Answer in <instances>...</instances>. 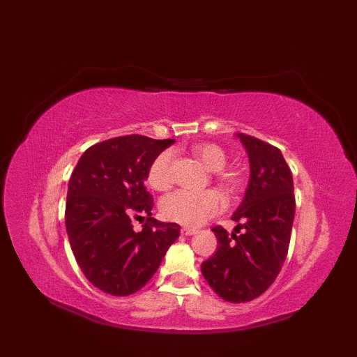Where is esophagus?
<instances>
[{
  "mask_svg": "<svg viewBox=\"0 0 357 357\" xmlns=\"http://www.w3.org/2000/svg\"><path fill=\"white\" fill-rule=\"evenodd\" d=\"M181 233L185 234V236H192V234L196 233V229H192V227H183V229H181Z\"/></svg>",
  "mask_w": 357,
  "mask_h": 357,
  "instance_id": "1",
  "label": "esophagus"
}]
</instances>
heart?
I'll use <instances>...</instances> for the list:
<instances>
[{
  "label": "heart",
  "instance_id": "b5f03b06",
  "mask_svg": "<svg viewBox=\"0 0 357 357\" xmlns=\"http://www.w3.org/2000/svg\"><path fill=\"white\" fill-rule=\"evenodd\" d=\"M192 155L213 172L215 181L224 192L234 195L244 185V176L238 169L227 167V151L215 142H196L190 147ZM147 183L156 192L169 190L173 184L172 153L162 151L150 162ZM224 207V199L216 190H176L161 201V213L169 221L187 227H199L216 216Z\"/></svg>",
  "mask_w": 357,
  "mask_h": 357
}]
</instances>
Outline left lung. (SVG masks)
<instances>
[{
    "label": "left lung",
    "mask_w": 357,
    "mask_h": 357,
    "mask_svg": "<svg viewBox=\"0 0 357 357\" xmlns=\"http://www.w3.org/2000/svg\"><path fill=\"white\" fill-rule=\"evenodd\" d=\"M238 138L248 153L250 181L231 216L236 233L213 227L219 247L201 265L215 293L233 304L253 301L275 282L290 245L296 208L291 170L280 150L245 133Z\"/></svg>",
    "instance_id": "obj_1"
}]
</instances>
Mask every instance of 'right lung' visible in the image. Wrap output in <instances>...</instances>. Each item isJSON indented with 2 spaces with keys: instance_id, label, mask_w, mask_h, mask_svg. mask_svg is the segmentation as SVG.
<instances>
[{
  "instance_id": "obj_1",
  "label": "right lung",
  "mask_w": 357,
  "mask_h": 357,
  "mask_svg": "<svg viewBox=\"0 0 357 357\" xmlns=\"http://www.w3.org/2000/svg\"><path fill=\"white\" fill-rule=\"evenodd\" d=\"M173 139L126 135L89 147L72 172L66 202V230L84 276L112 296L133 294L161 265L181 227L151 218L147 192L150 162ZM148 216L141 232L132 217Z\"/></svg>"
}]
</instances>
